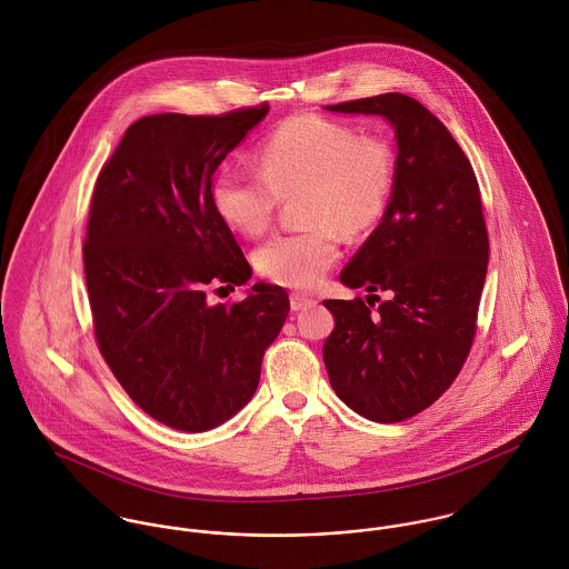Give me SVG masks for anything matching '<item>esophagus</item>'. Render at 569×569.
Listing matches in <instances>:
<instances>
[{
    "label": "esophagus",
    "mask_w": 569,
    "mask_h": 569,
    "mask_svg": "<svg viewBox=\"0 0 569 569\" xmlns=\"http://www.w3.org/2000/svg\"><path fill=\"white\" fill-rule=\"evenodd\" d=\"M318 305V300H313L311 296H305V293H291V309L293 311H305L309 307Z\"/></svg>",
    "instance_id": "esophagus-1"
}]
</instances>
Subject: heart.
I'll list each match as a JSON object with an SVG mask.
<instances>
[{"label": "heart", "mask_w": 569, "mask_h": 569, "mask_svg": "<svg viewBox=\"0 0 569 569\" xmlns=\"http://www.w3.org/2000/svg\"><path fill=\"white\" fill-rule=\"evenodd\" d=\"M260 170L228 163L212 183L217 214L237 232H264L282 201L298 194L307 223L278 232L253 253L271 282L311 289L339 258V237L368 232L386 212L397 162L388 140L357 127L302 113L280 122L258 147Z\"/></svg>", "instance_id": "heart-1"}]
</instances>
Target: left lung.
I'll use <instances>...</instances> for the list:
<instances>
[{"label": "left lung", "mask_w": 569, "mask_h": 569, "mask_svg": "<svg viewBox=\"0 0 569 569\" xmlns=\"http://www.w3.org/2000/svg\"><path fill=\"white\" fill-rule=\"evenodd\" d=\"M379 113L397 136V174L377 230L341 271L346 287L386 292L326 300L335 330L325 363L335 395L375 422L436 403L460 375L478 330L488 232L473 166L447 127L406 93L328 104Z\"/></svg>", "instance_id": "1"}]
</instances>
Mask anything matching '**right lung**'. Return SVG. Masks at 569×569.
<instances>
[{"mask_svg":"<svg viewBox=\"0 0 569 569\" xmlns=\"http://www.w3.org/2000/svg\"><path fill=\"white\" fill-rule=\"evenodd\" d=\"M267 111L140 118L91 194L82 262L98 350L133 403L179 431H208L253 397L289 313L287 291L267 282L234 305L206 298L251 276L212 174Z\"/></svg>","mask_w":569,"mask_h":569,"instance_id":"obj_1","label":"right lung"}]
</instances>
